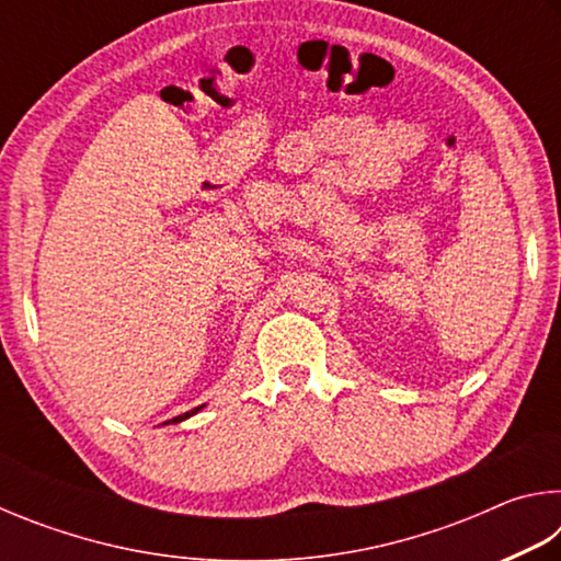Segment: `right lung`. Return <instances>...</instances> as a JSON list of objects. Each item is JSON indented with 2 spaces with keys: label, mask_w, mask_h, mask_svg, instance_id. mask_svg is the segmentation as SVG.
I'll return each instance as SVG.
<instances>
[{
  "label": "right lung",
  "mask_w": 561,
  "mask_h": 561,
  "mask_svg": "<svg viewBox=\"0 0 561 561\" xmlns=\"http://www.w3.org/2000/svg\"><path fill=\"white\" fill-rule=\"evenodd\" d=\"M205 405H197V408H193V411H187V413H183V415H178V417H173V423H180V421H185V417H190V415H195L197 411H203ZM170 423V421H168Z\"/></svg>",
  "instance_id": "1"
}]
</instances>
